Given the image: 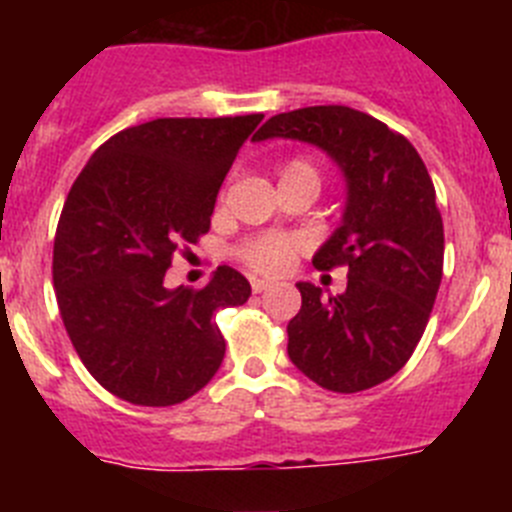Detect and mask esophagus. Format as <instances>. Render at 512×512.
<instances>
[{"label":"esophagus","instance_id":"1","mask_svg":"<svg viewBox=\"0 0 512 512\" xmlns=\"http://www.w3.org/2000/svg\"><path fill=\"white\" fill-rule=\"evenodd\" d=\"M271 287L269 279H259V277H253L251 279V289L256 292V295H261V292H266V289Z\"/></svg>","mask_w":512,"mask_h":512}]
</instances>
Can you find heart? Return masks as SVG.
Returning <instances> with one entry per match:
<instances>
[{
	"mask_svg": "<svg viewBox=\"0 0 512 512\" xmlns=\"http://www.w3.org/2000/svg\"><path fill=\"white\" fill-rule=\"evenodd\" d=\"M282 176H310V179L318 182V169L307 158H292V161L284 164ZM235 253L253 271H261V274H282V271L289 269L292 259H295L297 241L282 233L253 235V238L243 241Z\"/></svg>",
	"mask_w": 512,
	"mask_h": 512,
	"instance_id": "obj_1",
	"label": "heart"
}]
</instances>
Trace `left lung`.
Wrapping results in <instances>:
<instances>
[{"label": "left lung", "instance_id": "obj_1", "mask_svg": "<svg viewBox=\"0 0 512 512\" xmlns=\"http://www.w3.org/2000/svg\"><path fill=\"white\" fill-rule=\"evenodd\" d=\"M297 138L336 158L348 182L343 223L315 253L318 269L348 271L346 292L300 282L287 354L330 392L369 390L408 364L443 277V220L423 158L405 135L343 104L282 112L253 135Z\"/></svg>", "mask_w": 512, "mask_h": 512}]
</instances>
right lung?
I'll return each instance as SVG.
<instances>
[{"label":"right lung","instance_id":"1","mask_svg":"<svg viewBox=\"0 0 512 512\" xmlns=\"http://www.w3.org/2000/svg\"><path fill=\"white\" fill-rule=\"evenodd\" d=\"M264 115L158 117L104 140L76 176L53 241V287L81 364L104 390L169 408L223 364L215 312L251 297L217 266L202 289H166L176 253L210 230L217 189Z\"/></svg>","mask_w":512,"mask_h":512}]
</instances>
